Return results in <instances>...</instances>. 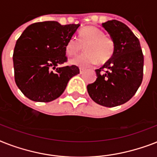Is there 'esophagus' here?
I'll return each instance as SVG.
<instances>
[{
	"instance_id": "1",
	"label": "esophagus",
	"mask_w": 157,
	"mask_h": 157,
	"mask_svg": "<svg viewBox=\"0 0 157 157\" xmlns=\"http://www.w3.org/2000/svg\"><path fill=\"white\" fill-rule=\"evenodd\" d=\"M85 71V69L83 68V67H80V73L82 74Z\"/></svg>"
}]
</instances>
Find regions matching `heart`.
I'll return each mask as SVG.
<instances>
[{
    "label": "heart",
    "mask_w": 157,
    "mask_h": 157,
    "mask_svg": "<svg viewBox=\"0 0 157 157\" xmlns=\"http://www.w3.org/2000/svg\"><path fill=\"white\" fill-rule=\"evenodd\" d=\"M85 45L86 52L71 60V63L80 67H89L99 63H104L115 52V42L112 37L105 35L102 29L94 26L84 28L79 33V41L71 38L65 47L68 55H76Z\"/></svg>",
    "instance_id": "heart-1"
}]
</instances>
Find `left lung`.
I'll return each mask as SVG.
<instances>
[{
    "label": "left lung",
    "mask_w": 157,
    "mask_h": 157,
    "mask_svg": "<svg viewBox=\"0 0 157 157\" xmlns=\"http://www.w3.org/2000/svg\"><path fill=\"white\" fill-rule=\"evenodd\" d=\"M103 27L115 42V52L100 68L97 79L87 86L89 95L96 103L113 107L126 103L143 81L144 54L136 36L124 23L109 20Z\"/></svg>",
    "instance_id": "8db88e82"
}]
</instances>
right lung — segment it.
Instances as JSON below:
<instances>
[{"label": "right lung", "mask_w": 157, "mask_h": 157, "mask_svg": "<svg viewBox=\"0 0 157 157\" xmlns=\"http://www.w3.org/2000/svg\"><path fill=\"white\" fill-rule=\"evenodd\" d=\"M79 26L45 21L23 31L16 41L13 62L15 83L27 98L51 102L63 93L69 80L80 73L75 65L57 67L67 61L65 47Z\"/></svg>", "instance_id": "add662e5"}]
</instances>
